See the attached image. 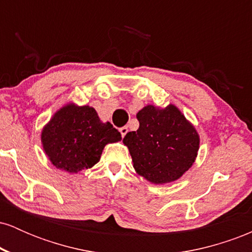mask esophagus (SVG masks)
Here are the masks:
<instances>
[{"mask_svg": "<svg viewBox=\"0 0 252 252\" xmlns=\"http://www.w3.org/2000/svg\"><path fill=\"white\" fill-rule=\"evenodd\" d=\"M120 132L121 135H122V137H124V136L126 135V132H128V128H126V126H123V128L120 129Z\"/></svg>", "mask_w": 252, "mask_h": 252, "instance_id": "obj_1", "label": "esophagus"}]
</instances>
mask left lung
I'll use <instances>...</instances> for the list:
<instances>
[{"label": "left lung", "instance_id": "1", "mask_svg": "<svg viewBox=\"0 0 252 252\" xmlns=\"http://www.w3.org/2000/svg\"><path fill=\"white\" fill-rule=\"evenodd\" d=\"M140 126L124 136L138 175L155 185L180 179L198 155V131L178 106L148 105L136 115Z\"/></svg>", "mask_w": 252, "mask_h": 252}]
</instances>
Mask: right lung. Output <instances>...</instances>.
Instances as JSON below:
<instances>
[{
	"label": "right lung",
	"mask_w": 252,
	"mask_h": 252,
	"mask_svg": "<svg viewBox=\"0 0 252 252\" xmlns=\"http://www.w3.org/2000/svg\"><path fill=\"white\" fill-rule=\"evenodd\" d=\"M121 132L103 123L92 106L67 103L41 130V144L48 160L58 169L77 174L100 160L104 147L120 142Z\"/></svg>",
	"instance_id": "add662e5"
}]
</instances>
